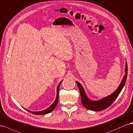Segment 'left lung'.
Masks as SVG:
<instances>
[{"label":"left lung","instance_id":"left-lung-1","mask_svg":"<svg viewBox=\"0 0 133 133\" xmlns=\"http://www.w3.org/2000/svg\"><path fill=\"white\" fill-rule=\"evenodd\" d=\"M128 74V66L127 63L126 62L125 63V75L123 78L122 81H121L120 84L119 85L118 88L114 92L112 93L109 96L105 97L98 100H91L86 95V94L85 91L84 89L81 85L80 83L78 81H76L77 85L78 87L79 90V92L81 95V102L86 109L91 110L93 111H101L102 110H104L108 108L110 105H111L112 102L114 101L117 97L118 96L119 94L122 90L123 88L125 85V83L126 82Z\"/></svg>","mask_w":133,"mask_h":133}]
</instances>
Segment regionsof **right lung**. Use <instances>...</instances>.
Listing matches in <instances>:
<instances>
[{"label": "right lung", "mask_w": 133, "mask_h": 133, "mask_svg": "<svg viewBox=\"0 0 133 133\" xmlns=\"http://www.w3.org/2000/svg\"><path fill=\"white\" fill-rule=\"evenodd\" d=\"M62 81L63 80H62L59 83V84L58 85L57 87V94H56L57 96L56 97V99H55L54 103H53L50 107H48L47 109L43 110H42V111H32L29 110H28V109H25L26 110L28 111H29L30 112H32V114H35V115H45V114H47L52 112L55 109V108L56 107L57 105V104H58V97H58V92H59V87L61 85V83Z\"/></svg>", "instance_id": "obj_1"}]
</instances>
